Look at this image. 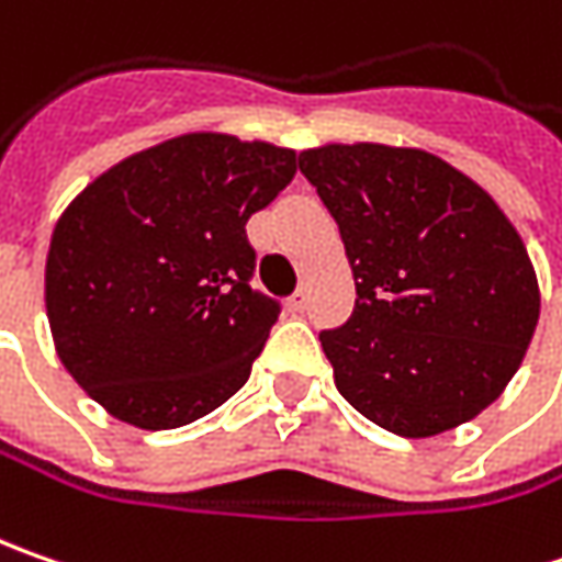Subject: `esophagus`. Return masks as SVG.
Listing matches in <instances>:
<instances>
[{
  "label": "esophagus",
  "mask_w": 562,
  "mask_h": 562,
  "mask_svg": "<svg viewBox=\"0 0 562 562\" xmlns=\"http://www.w3.org/2000/svg\"><path fill=\"white\" fill-rule=\"evenodd\" d=\"M291 310L293 313H303L306 310V291H296L291 296Z\"/></svg>",
  "instance_id": "obj_1"
}]
</instances>
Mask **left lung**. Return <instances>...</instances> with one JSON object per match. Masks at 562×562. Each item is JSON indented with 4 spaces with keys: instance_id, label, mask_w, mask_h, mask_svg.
I'll use <instances>...</instances> for the list:
<instances>
[{
    "instance_id": "obj_1",
    "label": "left lung",
    "mask_w": 562,
    "mask_h": 562,
    "mask_svg": "<svg viewBox=\"0 0 562 562\" xmlns=\"http://www.w3.org/2000/svg\"><path fill=\"white\" fill-rule=\"evenodd\" d=\"M300 171L340 227L357 306L322 350L340 397L400 438H431L504 394L541 293L519 231L425 149L328 143Z\"/></svg>"
}]
</instances>
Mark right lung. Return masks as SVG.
Here are the masks:
<instances>
[{"instance_id": "obj_1", "label": "right lung", "mask_w": 562, "mask_h": 562, "mask_svg": "<svg viewBox=\"0 0 562 562\" xmlns=\"http://www.w3.org/2000/svg\"><path fill=\"white\" fill-rule=\"evenodd\" d=\"M296 153L184 134L112 165L58 218L46 315L77 384L146 431L203 419L247 384L278 300L252 291L247 222Z\"/></svg>"}]
</instances>
